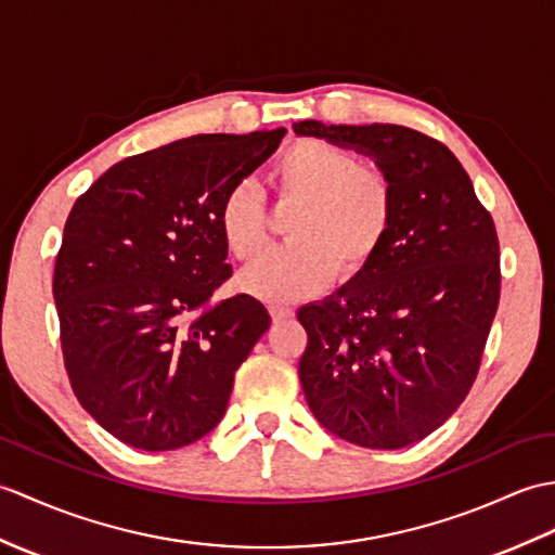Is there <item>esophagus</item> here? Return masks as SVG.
Instances as JSON below:
<instances>
[{"mask_svg":"<svg viewBox=\"0 0 555 555\" xmlns=\"http://www.w3.org/2000/svg\"><path fill=\"white\" fill-rule=\"evenodd\" d=\"M269 314H272L274 321H283L293 317V307L288 305H269Z\"/></svg>","mask_w":555,"mask_h":555,"instance_id":"obj_1","label":"esophagus"}]
</instances>
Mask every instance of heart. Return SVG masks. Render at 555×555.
<instances>
[{
    "instance_id": "heart-1",
    "label": "heart",
    "mask_w": 555,
    "mask_h": 555,
    "mask_svg": "<svg viewBox=\"0 0 555 555\" xmlns=\"http://www.w3.org/2000/svg\"><path fill=\"white\" fill-rule=\"evenodd\" d=\"M272 182L281 201H293L288 243L243 269L241 288L264 302H291L326 288L340 272L354 274L378 250L392 222V184L376 167L324 141H300L281 153ZM224 248L250 260L267 243V210L253 179L227 191L217 210Z\"/></svg>"
}]
</instances>
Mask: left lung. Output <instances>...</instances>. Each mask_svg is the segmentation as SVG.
<instances>
[{
	"instance_id": "left-lung-1",
	"label": "left lung",
	"mask_w": 555,
	"mask_h": 555,
	"mask_svg": "<svg viewBox=\"0 0 555 555\" xmlns=\"http://www.w3.org/2000/svg\"><path fill=\"white\" fill-rule=\"evenodd\" d=\"M376 158L392 184L378 250L326 300L298 309L300 383L326 430L402 449L440 428L478 376L499 305V238L470 177L442 141L402 125L295 122Z\"/></svg>"
}]
</instances>
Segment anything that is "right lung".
<instances>
[{
  "instance_id": "add662e5",
  "label": "right lung",
  "mask_w": 555,
  "mask_h": 555,
  "mask_svg": "<svg viewBox=\"0 0 555 555\" xmlns=\"http://www.w3.org/2000/svg\"><path fill=\"white\" fill-rule=\"evenodd\" d=\"M283 134L179 139L115 163L75 201L54 267L63 362L120 442L170 452L222 421L272 319L246 293L212 302L231 276L217 210Z\"/></svg>"
}]
</instances>
